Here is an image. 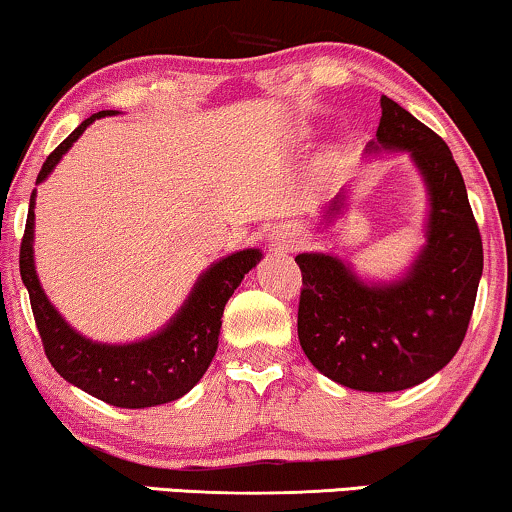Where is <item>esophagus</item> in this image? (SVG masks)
<instances>
[{
    "mask_svg": "<svg viewBox=\"0 0 512 512\" xmlns=\"http://www.w3.org/2000/svg\"><path fill=\"white\" fill-rule=\"evenodd\" d=\"M271 243H274L276 248H283V250H297L302 243V236L293 224H281V226H276V231L271 234Z\"/></svg>",
    "mask_w": 512,
    "mask_h": 512,
    "instance_id": "1",
    "label": "esophagus"
}]
</instances>
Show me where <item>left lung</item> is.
I'll list each match as a JSON object with an SVG mask.
<instances>
[{
	"instance_id": "8db88e82",
	"label": "left lung",
	"mask_w": 512,
	"mask_h": 512,
	"mask_svg": "<svg viewBox=\"0 0 512 512\" xmlns=\"http://www.w3.org/2000/svg\"><path fill=\"white\" fill-rule=\"evenodd\" d=\"M368 151H406L430 196L425 248L399 281L364 283L323 252L295 257L302 271L297 338L307 359L335 383L399 392L449 364L461 347L482 276V238L454 155L442 137L383 96ZM328 205L331 219L345 205Z\"/></svg>"
}]
</instances>
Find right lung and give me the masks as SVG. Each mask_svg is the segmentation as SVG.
I'll use <instances>...</instances> for the list:
<instances>
[{"mask_svg": "<svg viewBox=\"0 0 512 512\" xmlns=\"http://www.w3.org/2000/svg\"><path fill=\"white\" fill-rule=\"evenodd\" d=\"M101 111L87 118L44 160L37 184L49 177L63 153L80 139L94 120L113 115ZM35 236V191L30 196L28 222L21 241V278L28 288L32 316L40 331L44 354L61 378L92 397L120 409H146L184 397L208 371L219 345L224 304L234 295L243 276L262 260V252L248 248L212 264L193 286L189 300L163 331L129 345H101L73 331L54 304L47 300L32 260Z\"/></svg>", "mask_w": 512, "mask_h": 512, "instance_id": "1", "label": "right lung"}]
</instances>
